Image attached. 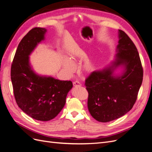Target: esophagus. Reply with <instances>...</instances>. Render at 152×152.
<instances>
[{
    "label": "esophagus",
    "mask_w": 152,
    "mask_h": 152,
    "mask_svg": "<svg viewBox=\"0 0 152 152\" xmlns=\"http://www.w3.org/2000/svg\"><path fill=\"white\" fill-rule=\"evenodd\" d=\"M73 86L74 87H80L81 86H82V84L80 83V82H79V81H75V82H73Z\"/></svg>",
    "instance_id": "obj_1"
}]
</instances>
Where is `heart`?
Masks as SVG:
<instances>
[{
    "label": "heart",
    "instance_id": "heart-1",
    "mask_svg": "<svg viewBox=\"0 0 152 152\" xmlns=\"http://www.w3.org/2000/svg\"><path fill=\"white\" fill-rule=\"evenodd\" d=\"M76 60L73 54H70V58L63 56L62 59V67L68 75H72L76 70ZM94 68V64L91 60L85 63V68L87 70H91Z\"/></svg>",
    "mask_w": 152,
    "mask_h": 152
}]
</instances>
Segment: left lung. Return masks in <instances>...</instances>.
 <instances>
[{
  "instance_id": "8db88e82",
  "label": "left lung",
  "mask_w": 152,
  "mask_h": 152,
  "mask_svg": "<svg viewBox=\"0 0 152 152\" xmlns=\"http://www.w3.org/2000/svg\"><path fill=\"white\" fill-rule=\"evenodd\" d=\"M118 44L113 60L91 73L85 82L87 107L96 121L108 122L122 117L134 104L143 72L138 51L128 35L118 30ZM120 74L114 73L118 68Z\"/></svg>"
}]
</instances>
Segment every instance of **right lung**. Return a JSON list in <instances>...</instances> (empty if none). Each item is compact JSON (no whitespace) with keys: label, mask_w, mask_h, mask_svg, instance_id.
Returning a JSON list of instances; mask_svg holds the SVG:
<instances>
[{"label":"right lung","mask_w":152,"mask_h":152,"mask_svg":"<svg viewBox=\"0 0 152 152\" xmlns=\"http://www.w3.org/2000/svg\"><path fill=\"white\" fill-rule=\"evenodd\" d=\"M47 29H31L18 45L13 59L11 78L17 104L34 119L48 121L56 117L66 103L73 84L50 76L37 73L31 66L30 55L45 40Z\"/></svg>","instance_id":"add662e5"}]
</instances>
